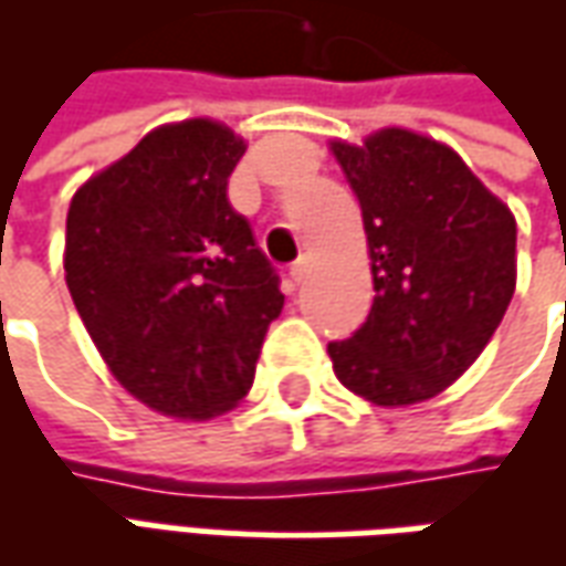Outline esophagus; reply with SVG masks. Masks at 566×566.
Here are the masks:
<instances>
[{"label":"esophagus","mask_w":566,"mask_h":566,"mask_svg":"<svg viewBox=\"0 0 566 566\" xmlns=\"http://www.w3.org/2000/svg\"><path fill=\"white\" fill-rule=\"evenodd\" d=\"M308 270H312V263H308V258H300V260H296L294 266H291V282H294V284H303V282H306Z\"/></svg>","instance_id":"34e87169"}]
</instances>
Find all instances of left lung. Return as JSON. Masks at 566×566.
<instances>
[{
    "label": "left lung",
    "instance_id": "obj_1",
    "mask_svg": "<svg viewBox=\"0 0 566 566\" xmlns=\"http://www.w3.org/2000/svg\"><path fill=\"white\" fill-rule=\"evenodd\" d=\"M373 260V308L331 343L333 373L376 406L446 391L482 355L515 294V218L437 139L388 127L333 142Z\"/></svg>",
    "mask_w": 566,
    "mask_h": 566
}]
</instances>
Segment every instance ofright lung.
Listing matches in <instances>:
<instances>
[{"label": "right lung", "mask_w": 566, "mask_h": 566, "mask_svg": "<svg viewBox=\"0 0 566 566\" xmlns=\"http://www.w3.org/2000/svg\"><path fill=\"white\" fill-rule=\"evenodd\" d=\"M242 154L218 120L166 124L69 206V294L112 376L163 416L230 412L282 315L279 275L227 199Z\"/></svg>", "instance_id": "obj_1"}]
</instances>
